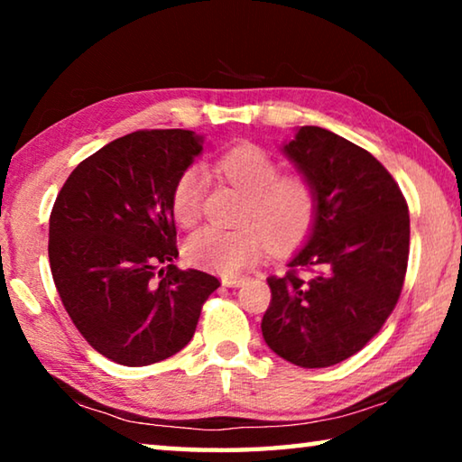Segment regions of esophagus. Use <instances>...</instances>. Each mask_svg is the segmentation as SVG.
Returning <instances> with one entry per match:
<instances>
[{"mask_svg": "<svg viewBox=\"0 0 462 462\" xmlns=\"http://www.w3.org/2000/svg\"><path fill=\"white\" fill-rule=\"evenodd\" d=\"M222 283L226 287H240V285L246 283V277L245 275H224Z\"/></svg>", "mask_w": 462, "mask_h": 462, "instance_id": "obj_1", "label": "esophagus"}]
</instances>
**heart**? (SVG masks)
<instances>
[{
    "mask_svg": "<svg viewBox=\"0 0 462 462\" xmlns=\"http://www.w3.org/2000/svg\"><path fill=\"white\" fill-rule=\"evenodd\" d=\"M220 173L248 195L242 230H222L208 226L191 234L185 242V259L198 267L238 275L261 259L271 240L285 248L306 236L316 216V191L300 175L279 177V165L256 144H238L217 161ZM206 193V175L199 169H187L177 179L171 195V209L177 224L189 228L201 216Z\"/></svg>",
    "mask_w": 462,
    "mask_h": 462,
    "instance_id": "obj_1",
    "label": "heart"
}]
</instances>
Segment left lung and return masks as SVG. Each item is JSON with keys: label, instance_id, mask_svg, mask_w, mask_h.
<instances>
[{"label": "left lung", "instance_id": "1", "mask_svg": "<svg viewBox=\"0 0 462 462\" xmlns=\"http://www.w3.org/2000/svg\"><path fill=\"white\" fill-rule=\"evenodd\" d=\"M281 151L316 191V216L285 277H269L263 338L303 369L356 355L400 300L410 254V214L389 171L365 148L301 126ZM295 268L314 270L303 280Z\"/></svg>", "mask_w": 462, "mask_h": 462}]
</instances>
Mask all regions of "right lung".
I'll return each mask as SVG.
<instances>
[{"mask_svg": "<svg viewBox=\"0 0 462 462\" xmlns=\"http://www.w3.org/2000/svg\"><path fill=\"white\" fill-rule=\"evenodd\" d=\"M201 151L203 136L191 130L132 132L79 162L57 195L54 285L77 330L109 361L146 366L173 356L220 287L214 275L173 264L171 195Z\"/></svg>", "mask_w": 462, "mask_h": 462, "instance_id": "add662e5", "label": "right lung"}]
</instances>
